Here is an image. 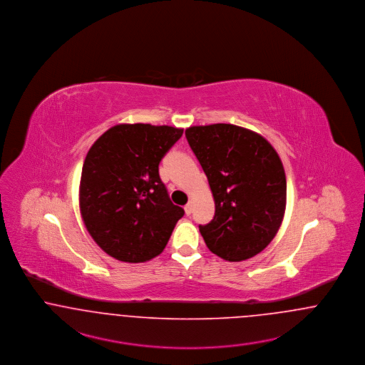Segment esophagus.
I'll return each instance as SVG.
<instances>
[{
  "label": "esophagus",
  "mask_w": 365,
  "mask_h": 365,
  "mask_svg": "<svg viewBox=\"0 0 365 365\" xmlns=\"http://www.w3.org/2000/svg\"><path fill=\"white\" fill-rule=\"evenodd\" d=\"M192 207H193L192 202H190L187 206L184 207V210H185V214H187V215H190V212H192Z\"/></svg>",
  "instance_id": "1"
}]
</instances>
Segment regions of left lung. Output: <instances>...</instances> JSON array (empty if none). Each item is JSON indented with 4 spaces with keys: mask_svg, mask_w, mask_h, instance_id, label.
Listing matches in <instances>:
<instances>
[{
    "mask_svg": "<svg viewBox=\"0 0 365 365\" xmlns=\"http://www.w3.org/2000/svg\"><path fill=\"white\" fill-rule=\"evenodd\" d=\"M185 136L215 203L212 221L199 226L208 250L229 262L262 252L285 214L279 155L262 135L232 124L190 127Z\"/></svg>",
    "mask_w": 365,
    "mask_h": 365,
    "instance_id": "8db88e82",
    "label": "left lung"
}]
</instances>
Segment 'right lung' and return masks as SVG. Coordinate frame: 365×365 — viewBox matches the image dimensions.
Instances as JSON below:
<instances>
[{
    "label": "right lung",
    "mask_w": 365,
    "mask_h": 365,
    "mask_svg": "<svg viewBox=\"0 0 365 365\" xmlns=\"http://www.w3.org/2000/svg\"><path fill=\"white\" fill-rule=\"evenodd\" d=\"M182 132L120 124L88 150L80 178V212L91 237L111 257L143 263L165 250L184 210L172 203L158 166Z\"/></svg>",
    "instance_id": "1"
}]
</instances>
